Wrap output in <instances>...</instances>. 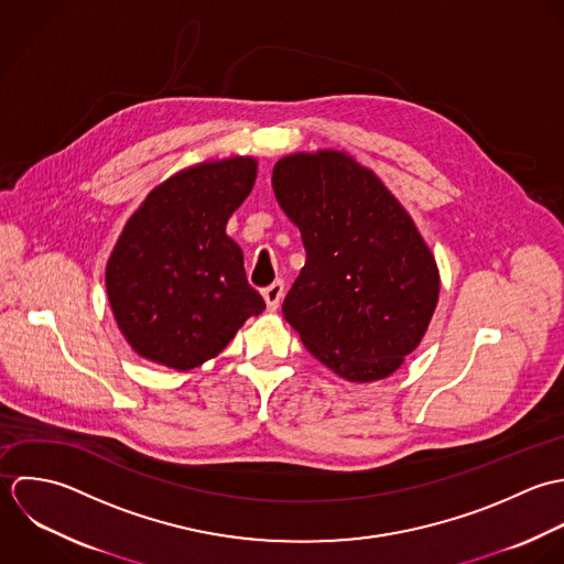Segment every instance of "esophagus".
<instances>
[{
    "instance_id": "1",
    "label": "esophagus",
    "mask_w": 564,
    "mask_h": 564,
    "mask_svg": "<svg viewBox=\"0 0 564 564\" xmlns=\"http://www.w3.org/2000/svg\"><path fill=\"white\" fill-rule=\"evenodd\" d=\"M283 281H274L272 285L263 288V299H265V305L270 312H276L279 310V303L283 299Z\"/></svg>"
}]
</instances>
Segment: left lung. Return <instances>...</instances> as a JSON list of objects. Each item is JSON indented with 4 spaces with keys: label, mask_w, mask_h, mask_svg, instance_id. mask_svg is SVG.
I'll list each match as a JSON object with an SVG mask.
<instances>
[{
    "label": "left lung",
    "mask_w": 564,
    "mask_h": 564,
    "mask_svg": "<svg viewBox=\"0 0 564 564\" xmlns=\"http://www.w3.org/2000/svg\"><path fill=\"white\" fill-rule=\"evenodd\" d=\"M272 187L307 252L283 301L285 321L339 377L392 375L425 336L441 292L412 218L370 170L336 150L281 159Z\"/></svg>",
    "instance_id": "8db88e82"
}]
</instances>
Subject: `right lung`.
Masks as SVG:
<instances>
[{"mask_svg": "<svg viewBox=\"0 0 564 564\" xmlns=\"http://www.w3.org/2000/svg\"><path fill=\"white\" fill-rule=\"evenodd\" d=\"M257 161L200 163L150 192L107 265V292L128 344L145 359L189 370L216 357L265 310L248 283L226 223L254 185Z\"/></svg>", "mask_w": 564, "mask_h": 564, "instance_id": "add662e5", "label": "right lung"}]
</instances>
